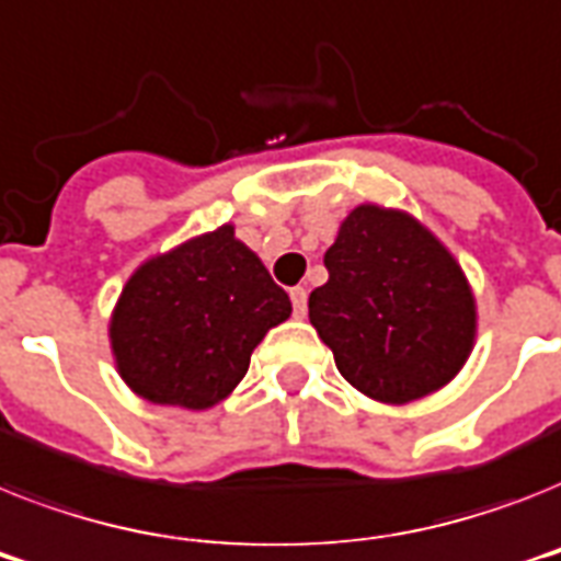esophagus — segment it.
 Listing matches in <instances>:
<instances>
[{
    "mask_svg": "<svg viewBox=\"0 0 561 561\" xmlns=\"http://www.w3.org/2000/svg\"><path fill=\"white\" fill-rule=\"evenodd\" d=\"M290 302H294L296 317H305V311H308V290L290 288Z\"/></svg>",
    "mask_w": 561,
    "mask_h": 561,
    "instance_id": "34e87169",
    "label": "esophagus"
}]
</instances>
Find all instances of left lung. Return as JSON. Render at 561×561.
Returning a JSON list of instances; mask_svg holds the SVG:
<instances>
[{"label": "left lung", "instance_id": "obj_1", "mask_svg": "<svg viewBox=\"0 0 561 561\" xmlns=\"http://www.w3.org/2000/svg\"><path fill=\"white\" fill-rule=\"evenodd\" d=\"M325 267L308 317L340 375L366 398L403 407L444 389L470 359L472 285L453 250L412 213L354 207L325 250Z\"/></svg>", "mask_w": 561, "mask_h": 561}]
</instances>
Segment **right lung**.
Instances as JSON below:
<instances>
[{
    "label": "right lung",
    "mask_w": 561,
    "mask_h": 561,
    "mask_svg": "<svg viewBox=\"0 0 561 561\" xmlns=\"http://www.w3.org/2000/svg\"><path fill=\"white\" fill-rule=\"evenodd\" d=\"M290 311L262 259L221 225L135 267L108 317V345L138 398L204 412L233 394L253 348Z\"/></svg>",
    "instance_id": "1"
}]
</instances>
